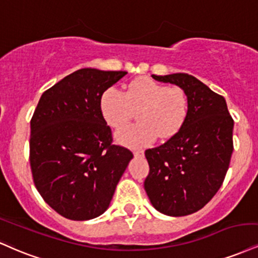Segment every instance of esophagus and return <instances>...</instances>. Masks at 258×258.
I'll list each match as a JSON object with an SVG mask.
<instances>
[{
    "label": "esophagus",
    "instance_id": "esophagus-1",
    "mask_svg": "<svg viewBox=\"0 0 258 258\" xmlns=\"http://www.w3.org/2000/svg\"><path fill=\"white\" fill-rule=\"evenodd\" d=\"M133 155H135V156H144V151H143V150H135V151H133Z\"/></svg>",
    "mask_w": 258,
    "mask_h": 258
}]
</instances>
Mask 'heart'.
<instances>
[{
	"label": "heart",
	"mask_w": 258,
	"mask_h": 258,
	"mask_svg": "<svg viewBox=\"0 0 258 258\" xmlns=\"http://www.w3.org/2000/svg\"><path fill=\"white\" fill-rule=\"evenodd\" d=\"M99 109L105 122L121 130L139 111L141 122L116 135V141L127 147H147L161 139L178 135L187 116V97L178 86L159 83L149 77H138L127 85L126 92L108 88L99 99Z\"/></svg>",
	"instance_id": "b5f03b06"
}]
</instances>
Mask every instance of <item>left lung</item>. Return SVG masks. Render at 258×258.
<instances>
[{"label": "left lung", "instance_id": "8db88e82", "mask_svg": "<svg viewBox=\"0 0 258 258\" xmlns=\"http://www.w3.org/2000/svg\"><path fill=\"white\" fill-rule=\"evenodd\" d=\"M151 77L184 90L187 116L178 135L145 151L150 172L144 188L160 213L190 215L206 206L221 187L233 153L234 121L226 99L194 76Z\"/></svg>", "mask_w": 258, "mask_h": 258}]
</instances>
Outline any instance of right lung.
I'll use <instances>...</instances> for the list:
<instances>
[{
  "label": "right lung",
  "mask_w": 258,
  "mask_h": 258,
  "mask_svg": "<svg viewBox=\"0 0 258 258\" xmlns=\"http://www.w3.org/2000/svg\"><path fill=\"white\" fill-rule=\"evenodd\" d=\"M123 71L82 68L43 92L31 119L30 164L40 196L76 221L95 219L109 207L132 160L113 145L99 99Z\"/></svg>",
  "instance_id": "right-lung-1"
}]
</instances>
